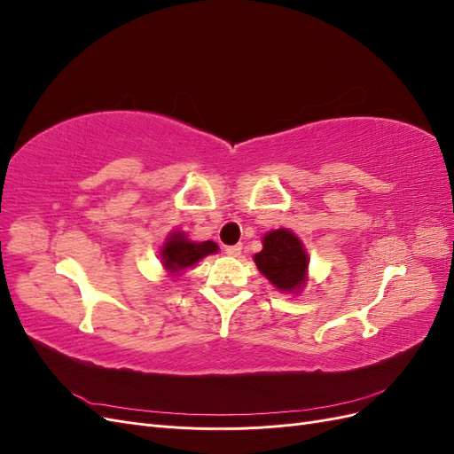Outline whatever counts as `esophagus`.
Wrapping results in <instances>:
<instances>
[{"label": "esophagus", "instance_id": "esophagus-1", "mask_svg": "<svg viewBox=\"0 0 454 454\" xmlns=\"http://www.w3.org/2000/svg\"><path fill=\"white\" fill-rule=\"evenodd\" d=\"M225 254L231 257H239L242 254V244H235V246H227Z\"/></svg>", "mask_w": 454, "mask_h": 454}]
</instances>
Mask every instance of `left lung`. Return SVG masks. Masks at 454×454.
I'll return each instance as SVG.
<instances>
[{"mask_svg": "<svg viewBox=\"0 0 454 454\" xmlns=\"http://www.w3.org/2000/svg\"><path fill=\"white\" fill-rule=\"evenodd\" d=\"M261 274L284 294H297L307 282L309 255L292 231L277 229L263 237V250L254 255Z\"/></svg>", "mask_w": 454, "mask_h": 454, "instance_id": "8db88e82", "label": "left lung"}]
</instances>
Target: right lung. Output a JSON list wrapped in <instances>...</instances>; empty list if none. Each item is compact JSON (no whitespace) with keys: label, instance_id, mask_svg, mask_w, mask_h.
Here are the masks:
<instances>
[{"label":"right lung","instance_id":"1","mask_svg":"<svg viewBox=\"0 0 454 454\" xmlns=\"http://www.w3.org/2000/svg\"><path fill=\"white\" fill-rule=\"evenodd\" d=\"M217 244L212 240L193 242L185 237V232L176 231L167 239L160 248L162 267L167 269L172 277H177L184 269L193 267L206 255L215 254Z\"/></svg>","mask_w":454,"mask_h":454}]
</instances>
